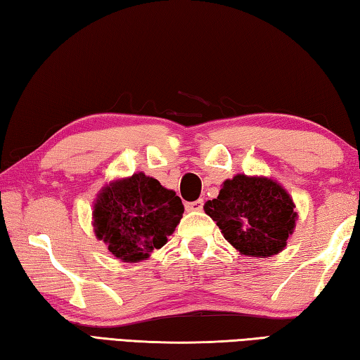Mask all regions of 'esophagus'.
Listing matches in <instances>:
<instances>
[{
  "instance_id": "esophagus-1",
  "label": "esophagus",
  "mask_w": 360,
  "mask_h": 360,
  "mask_svg": "<svg viewBox=\"0 0 360 360\" xmlns=\"http://www.w3.org/2000/svg\"><path fill=\"white\" fill-rule=\"evenodd\" d=\"M186 210L187 211H202L203 210V200H195V202H188L186 203Z\"/></svg>"
}]
</instances>
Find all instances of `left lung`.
<instances>
[{"label":"left lung","mask_w":360,"mask_h":360,"mask_svg":"<svg viewBox=\"0 0 360 360\" xmlns=\"http://www.w3.org/2000/svg\"><path fill=\"white\" fill-rule=\"evenodd\" d=\"M205 212L224 238L248 257H271L288 245L298 214L290 193L266 176L235 174L222 182Z\"/></svg>","instance_id":"1"}]
</instances>
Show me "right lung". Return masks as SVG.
Instances as JSON below:
<instances>
[{
  "instance_id": "1",
  "label": "right lung",
  "mask_w": 360,
  "mask_h": 360,
  "mask_svg": "<svg viewBox=\"0 0 360 360\" xmlns=\"http://www.w3.org/2000/svg\"><path fill=\"white\" fill-rule=\"evenodd\" d=\"M182 212L184 205L174 191L139 172L101 187L92 225L96 240L105 243L114 257L136 264L167 245Z\"/></svg>"
}]
</instances>
